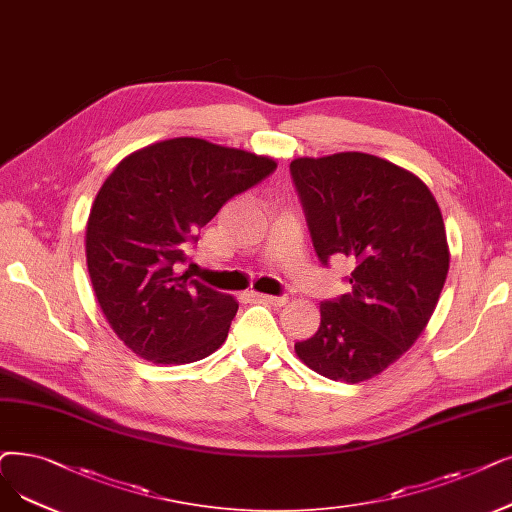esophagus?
<instances>
[{
  "mask_svg": "<svg viewBox=\"0 0 512 512\" xmlns=\"http://www.w3.org/2000/svg\"><path fill=\"white\" fill-rule=\"evenodd\" d=\"M259 301H263V303H270V305H276V307H282V305H286V297H276V295H255Z\"/></svg>",
  "mask_w": 512,
  "mask_h": 512,
  "instance_id": "esophagus-1",
  "label": "esophagus"
}]
</instances>
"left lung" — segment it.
I'll use <instances>...</instances> for the list:
<instances>
[{"label":"left lung","mask_w":512,"mask_h":512,"mask_svg":"<svg viewBox=\"0 0 512 512\" xmlns=\"http://www.w3.org/2000/svg\"><path fill=\"white\" fill-rule=\"evenodd\" d=\"M291 175L320 261L353 263L351 293L320 303V328L295 351L326 379L368 381L414 345L446 284L439 205L420 177L366 152L301 157Z\"/></svg>","instance_id":"left-lung-1"}]
</instances>
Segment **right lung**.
<instances>
[{
	"mask_svg": "<svg viewBox=\"0 0 512 512\" xmlns=\"http://www.w3.org/2000/svg\"><path fill=\"white\" fill-rule=\"evenodd\" d=\"M276 167L247 150L173 138L131 152L106 177L87 219V272L104 318L133 353L190 364L226 341L234 297L177 268L217 211Z\"/></svg>",
	"mask_w": 512,
	"mask_h": 512,
	"instance_id": "obj_1",
	"label": "right lung"
}]
</instances>
